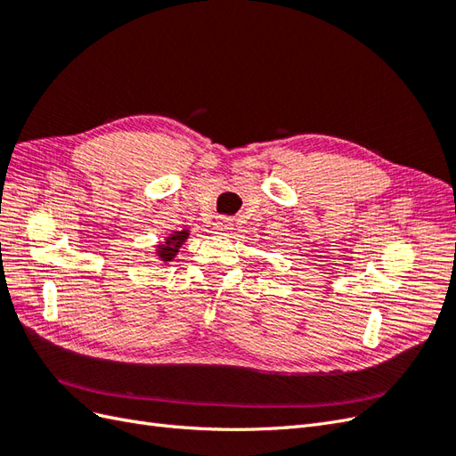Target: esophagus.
<instances>
[{"mask_svg":"<svg viewBox=\"0 0 456 456\" xmlns=\"http://www.w3.org/2000/svg\"><path fill=\"white\" fill-rule=\"evenodd\" d=\"M213 230L216 232V233H226V232H230L232 230V220L230 218H216L215 220V224H213Z\"/></svg>","mask_w":456,"mask_h":456,"instance_id":"obj_1","label":"esophagus"}]
</instances>
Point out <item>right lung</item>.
Masks as SVG:
<instances>
[{
  "label": "right lung",
  "mask_w": 456,
  "mask_h": 456,
  "mask_svg": "<svg viewBox=\"0 0 456 456\" xmlns=\"http://www.w3.org/2000/svg\"><path fill=\"white\" fill-rule=\"evenodd\" d=\"M188 230H183V232H175L171 233V236L165 240V243L158 245V256L163 260V262H171L175 258V255L178 253V249H181V245L188 240Z\"/></svg>",
  "instance_id": "obj_1"
}]
</instances>
